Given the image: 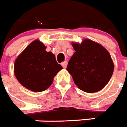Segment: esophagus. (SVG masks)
Here are the masks:
<instances>
[{"label":"esophagus","instance_id":"obj_1","mask_svg":"<svg viewBox=\"0 0 127 127\" xmlns=\"http://www.w3.org/2000/svg\"><path fill=\"white\" fill-rule=\"evenodd\" d=\"M62 66L63 67V68H66L67 67V61H64L63 63H62Z\"/></svg>","mask_w":127,"mask_h":127}]
</instances>
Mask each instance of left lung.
Instances as JSON below:
<instances>
[{"label": "left lung", "instance_id": "1", "mask_svg": "<svg viewBox=\"0 0 127 127\" xmlns=\"http://www.w3.org/2000/svg\"><path fill=\"white\" fill-rule=\"evenodd\" d=\"M75 53L67 70L79 89L86 93L99 91L109 82L114 71L110 53L103 46L90 39L72 43Z\"/></svg>", "mask_w": 127, "mask_h": 127}]
</instances>
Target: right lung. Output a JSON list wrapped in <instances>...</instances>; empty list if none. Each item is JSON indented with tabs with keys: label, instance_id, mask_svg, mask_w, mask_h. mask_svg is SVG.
I'll use <instances>...</instances> for the list:
<instances>
[{
	"label": "right lung",
	"instance_id": "add662e5",
	"mask_svg": "<svg viewBox=\"0 0 127 127\" xmlns=\"http://www.w3.org/2000/svg\"><path fill=\"white\" fill-rule=\"evenodd\" d=\"M45 45L35 40L16 59L14 72L17 79L27 89L41 92L50 86L63 67L57 63L55 55L47 52Z\"/></svg>",
	"mask_w": 127,
	"mask_h": 127
}]
</instances>
